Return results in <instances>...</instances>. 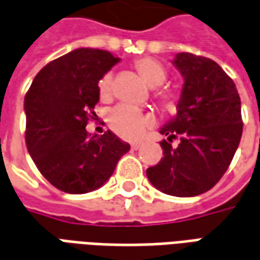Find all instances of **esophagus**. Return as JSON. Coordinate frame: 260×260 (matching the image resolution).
<instances>
[{
	"mask_svg": "<svg viewBox=\"0 0 260 260\" xmlns=\"http://www.w3.org/2000/svg\"><path fill=\"white\" fill-rule=\"evenodd\" d=\"M141 145H143L141 143H132V148H133V150H139Z\"/></svg>",
	"mask_w": 260,
	"mask_h": 260,
	"instance_id": "obj_1",
	"label": "esophagus"
}]
</instances>
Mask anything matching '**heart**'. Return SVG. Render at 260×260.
I'll use <instances>...</instances> for the list:
<instances>
[{
  "label": "heart",
  "mask_w": 260,
  "mask_h": 260,
  "mask_svg": "<svg viewBox=\"0 0 260 260\" xmlns=\"http://www.w3.org/2000/svg\"><path fill=\"white\" fill-rule=\"evenodd\" d=\"M134 67L143 81L150 86L162 85L168 77L167 70L162 64L151 57H143V58L136 60ZM113 84H115V78H113V73L110 71L102 75L101 80L98 81V89L102 99L106 101L112 96ZM155 96L164 108L171 110L174 109L179 101V92L174 88H162L156 92ZM109 124L112 130L123 139H139L140 136L144 133L145 128L154 124V116L145 110L123 104L112 109L109 113Z\"/></svg>",
  "instance_id": "obj_1"
}]
</instances>
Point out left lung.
<instances>
[{
  "label": "left lung",
  "instance_id": "left-lung-1",
  "mask_svg": "<svg viewBox=\"0 0 260 260\" xmlns=\"http://www.w3.org/2000/svg\"><path fill=\"white\" fill-rule=\"evenodd\" d=\"M183 89L174 120L159 133L164 158L147 169L158 190L192 198L210 190L233 161L242 136L241 99L234 81L218 64L192 53L176 54ZM178 138L180 144L172 146Z\"/></svg>",
  "mask_w": 260,
  "mask_h": 260
}]
</instances>
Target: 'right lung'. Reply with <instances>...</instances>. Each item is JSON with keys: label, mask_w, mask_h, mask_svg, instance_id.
<instances>
[{"label": "right lung", "mask_w": 260, "mask_h": 260, "mask_svg": "<svg viewBox=\"0 0 260 260\" xmlns=\"http://www.w3.org/2000/svg\"><path fill=\"white\" fill-rule=\"evenodd\" d=\"M119 61L109 51L77 49L46 64L25 96V141L40 174L58 190L82 194L109 179L130 144L112 132L91 136L98 81Z\"/></svg>", "instance_id": "obj_1"}]
</instances>
